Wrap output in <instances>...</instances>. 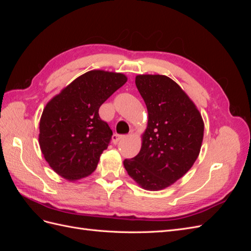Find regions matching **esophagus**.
<instances>
[{
    "mask_svg": "<svg viewBox=\"0 0 251 251\" xmlns=\"http://www.w3.org/2000/svg\"><path fill=\"white\" fill-rule=\"evenodd\" d=\"M125 138V135H120V134H114L113 137H112V140L114 143H118L121 139Z\"/></svg>",
    "mask_w": 251,
    "mask_h": 251,
    "instance_id": "1",
    "label": "esophagus"
}]
</instances>
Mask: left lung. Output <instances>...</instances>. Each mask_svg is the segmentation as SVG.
Returning a JSON list of instances; mask_svg holds the SVG:
<instances>
[{
  "label": "left lung",
  "mask_w": 251,
  "mask_h": 251,
  "mask_svg": "<svg viewBox=\"0 0 251 251\" xmlns=\"http://www.w3.org/2000/svg\"><path fill=\"white\" fill-rule=\"evenodd\" d=\"M135 82L149 121L140 151L124 165L141 187L159 191L192 168L200 153L204 124L194 102L170 77L138 75Z\"/></svg>",
  "instance_id": "left-lung-1"
}]
</instances>
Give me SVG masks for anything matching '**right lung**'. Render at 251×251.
Returning a JSON list of instances; mask_svg holds the SVG:
<instances>
[{
	"instance_id": "right-lung-1",
	"label": "right lung",
	"mask_w": 251,
	"mask_h": 251,
	"mask_svg": "<svg viewBox=\"0 0 251 251\" xmlns=\"http://www.w3.org/2000/svg\"><path fill=\"white\" fill-rule=\"evenodd\" d=\"M126 82L121 73L89 71L47 103L40 121L39 141L53 171L71 181L95 171L113 135L98 110Z\"/></svg>"
}]
</instances>
